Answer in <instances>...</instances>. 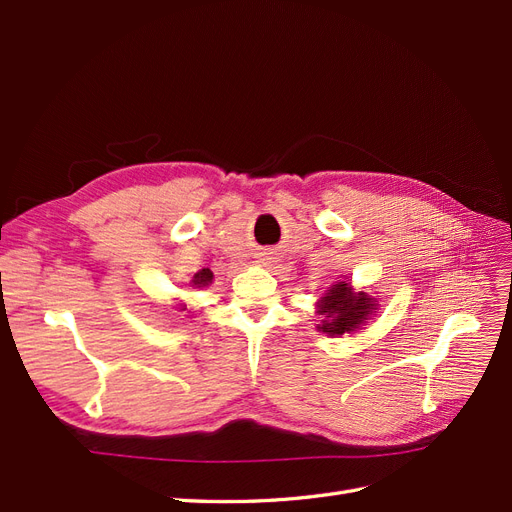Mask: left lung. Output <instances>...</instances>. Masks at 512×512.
I'll list each match as a JSON object with an SVG mask.
<instances>
[{
    "mask_svg": "<svg viewBox=\"0 0 512 512\" xmlns=\"http://www.w3.org/2000/svg\"><path fill=\"white\" fill-rule=\"evenodd\" d=\"M374 309L376 303L367 297V292H352L346 282H337L318 305V312L324 318L318 329L327 335L350 333L359 329V324H363Z\"/></svg>",
    "mask_w": 512,
    "mask_h": 512,
    "instance_id": "8db88e82",
    "label": "left lung"
}]
</instances>
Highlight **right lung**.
<instances>
[{
  "label": "right lung",
  "mask_w": 512,
  "mask_h": 512,
  "mask_svg": "<svg viewBox=\"0 0 512 512\" xmlns=\"http://www.w3.org/2000/svg\"><path fill=\"white\" fill-rule=\"evenodd\" d=\"M211 280H213V273H211L209 269H203V271H198V273L194 275L192 284H194L196 288H203V286H209Z\"/></svg>",
  "instance_id": "right-lung-1"
}]
</instances>
